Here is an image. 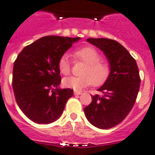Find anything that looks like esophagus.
I'll return each instance as SVG.
<instances>
[{
  "label": "esophagus",
  "mask_w": 155,
  "mask_h": 155,
  "mask_svg": "<svg viewBox=\"0 0 155 155\" xmlns=\"http://www.w3.org/2000/svg\"><path fill=\"white\" fill-rule=\"evenodd\" d=\"M82 94V92H81V91H78V90H75L74 91V94L75 95H80Z\"/></svg>",
  "instance_id": "esophagus-1"
}]
</instances>
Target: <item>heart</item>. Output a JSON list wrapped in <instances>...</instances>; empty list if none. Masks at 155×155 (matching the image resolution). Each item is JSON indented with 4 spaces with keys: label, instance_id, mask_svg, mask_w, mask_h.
Instances as JSON below:
<instances>
[{
    "label": "heart",
    "instance_id": "heart-1",
    "mask_svg": "<svg viewBox=\"0 0 155 155\" xmlns=\"http://www.w3.org/2000/svg\"><path fill=\"white\" fill-rule=\"evenodd\" d=\"M76 61H81L86 66L81 72V76L70 77L64 79L65 87L80 90L93 84L94 86L103 85L110 74V67L106 61L101 60V54L93 47L86 46L74 52ZM59 71L64 75H69L71 72V61L68 54H64L58 61Z\"/></svg>",
    "mask_w": 155,
    "mask_h": 155
}]
</instances>
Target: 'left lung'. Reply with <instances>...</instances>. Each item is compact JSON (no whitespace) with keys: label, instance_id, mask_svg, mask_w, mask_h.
I'll return each instance as SVG.
<instances>
[{"label":"left lung","instance_id":"left-lung-1","mask_svg":"<svg viewBox=\"0 0 155 155\" xmlns=\"http://www.w3.org/2000/svg\"><path fill=\"white\" fill-rule=\"evenodd\" d=\"M97 47L110 63V74L99 88L101 95L92 96L91 103L84 108L88 121L99 129H110L126 118L133 108L141 79L134 58L117 41L107 38H88Z\"/></svg>","mask_w":155,"mask_h":155}]
</instances>
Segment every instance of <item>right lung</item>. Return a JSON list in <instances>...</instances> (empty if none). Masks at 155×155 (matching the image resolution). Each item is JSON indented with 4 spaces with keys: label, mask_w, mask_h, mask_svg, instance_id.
Masks as SVG:
<instances>
[{
    "label": "right lung",
    "mask_w": 155,
    "mask_h": 155,
    "mask_svg": "<svg viewBox=\"0 0 155 155\" xmlns=\"http://www.w3.org/2000/svg\"><path fill=\"white\" fill-rule=\"evenodd\" d=\"M80 39L46 36L18 54L13 65V92L20 109L33 122H55L74 94L71 89L58 88L61 78L58 65L61 57Z\"/></svg>",
    "instance_id": "add662e5"
}]
</instances>
